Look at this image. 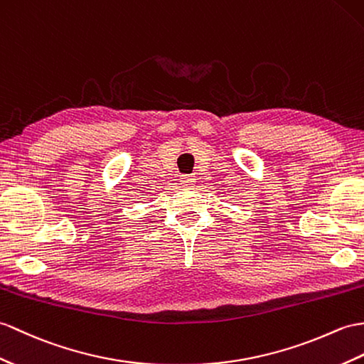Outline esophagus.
Wrapping results in <instances>:
<instances>
[{"label":"esophagus","instance_id":"34e87169","mask_svg":"<svg viewBox=\"0 0 364 364\" xmlns=\"http://www.w3.org/2000/svg\"><path fill=\"white\" fill-rule=\"evenodd\" d=\"M180 181H181V186H192L193 183H196V178H193V176H189V175H183Z\"/></svg>","mask_w":364,"mask_h":364}]
</instances>
